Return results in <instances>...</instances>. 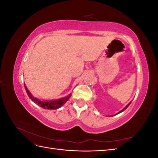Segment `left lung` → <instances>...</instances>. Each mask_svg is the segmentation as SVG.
Wrapping results in <instances>:
<instances>
[{
  "mask_svg": "<svg viewBox=\"0 0 158 158\" xmlns=\"http://www.w3.org/2000/svg\"><path fill=\"white\" fill-rule=\"evenodd\" d=\"M131 102H130V103H128V105H127V106H126V107H125V108H124V109H123V110H121V111H119V112H118V113H117V114H118V113H121V112H123V111H125V109H127V107H128V106H129V105H130V104H131Z\"/></svg>",
  "mask_w": 158,
  "mask_h": 158,
  "instance_id": "left-lung-1",
  "label": "left lung"
}]
</instances>
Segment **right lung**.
<instances>
[{
    "label": "right lung",
    "mask_w": 158,
    "mask_h": 158,
    "mask_svg": "<svg viewBox=\"0 0 158 158\" xmlns=\"http://www.w3.org/2000/svg\"><path fill=\"white\" fill-rule=\"evenodd\" d=\"M25 85V89L26 90V92L28 95V96L31 99V100L35 103L37 106H39L40 107H41L42 108L45 109H59L60 107H62L63 106V105L68 101L69 99V98L71 96V94H69L68 96H66L65 98H63L62 99H59L58 100H52V101L50 102H41L40 100H38L37 99L33 98V95L31 94V93L30 92V91L27 89V87L26 86V85L24 84Z\"/></svg>",
    "instance_id": "right-lung-1"
}]
</instances>
